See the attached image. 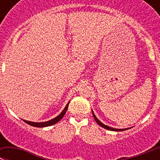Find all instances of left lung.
Masks as SVG:
<instances>
[{
    "label": "left lung",
    "instance_id": "1",
    "mask_svg": "<svg viewBox=\"0 0 160 160\" xmlns=\"http://www.w3.org/2000/svg\"><path fill=\"white\" fill-rule=\"evenodd\" d=\"M92 115H93V116H94V119H95V120H96V123H97L98 124L100 125V127H102V128H103L108 129V130H110V131H116V132H119V131H120V132H122V131L127 130V128H126V129H116V128H111V127L107 126V125H104V124H103V123H102L101 122H100V120H99V119H97V118H96V116H95L94 113H93V112H92Z\"/></svg>",
    "mask_w": 160,
    "mask_h": 160
}]
</instances>
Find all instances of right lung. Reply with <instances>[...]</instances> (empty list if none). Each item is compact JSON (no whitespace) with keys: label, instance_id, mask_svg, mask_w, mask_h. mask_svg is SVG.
Segmentation results:
<instances>
[{"label":"right lung","instance_id":"obj_1","mask_svg":"<svg viewBox=\"0 0 160 160\" xmlns=\"http://www.w3.org/2000/svg\"><path fill=\"white\" fill-rule=\"evenodd\" d=\"M68 104H69V102L67 103V105H66V107L64 108V110H63V112H61V113H60V114L57 117H56V118H54V119H51V120H49V121L42 122V123H34V122L27 121V120H24V121L26 123H28V124L31 125V126L37 127V128H44V127L51 126V125H53V124H55V123H57V122L60 121V119L64 117V116L65 115V113H66V111H67V109H68Z\"/></svg>","mask_w":160,"mask_h":160}]
</instances>
